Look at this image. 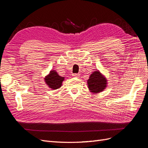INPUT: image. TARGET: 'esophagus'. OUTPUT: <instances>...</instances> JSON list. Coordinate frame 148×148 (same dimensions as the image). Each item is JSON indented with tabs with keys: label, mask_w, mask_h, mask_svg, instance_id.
<instances>
[{
	"label": "esophagus",
	"mask_w": 148,
	"mask_h": 148,
	"mask_svg": "<svg viewBox=\"0 0 148 148\" xmlns=\"http://www.w3.org/2000/svg\"><path fill=\"white\" fill-rule=\"evenodd\" d=\"M79 74H77V73H73V75H72V76L73 77H79Z\"/></svg>",
	"instance_id": "obj_1"
}]
</instances>
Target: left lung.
I'll use <instances>...</instances> for the list:
<instances>
[{
	"label": "left lung",
	"instance_id": "8db88e82",
	"mask_svg": "<svg viewBox=\"0 0 148 148\" xmlns=\"http://www.w3.org/2000/svg\"><path fill=\"white\" fill-rule=\"evenodd\" d=\"M89 90L93 94H97L103 91L107 86V80L99 70H96L89 76L87 81Z\"/></svg>",
	"mask_w": 148,
	"mask_h": 148
}]
</instances>
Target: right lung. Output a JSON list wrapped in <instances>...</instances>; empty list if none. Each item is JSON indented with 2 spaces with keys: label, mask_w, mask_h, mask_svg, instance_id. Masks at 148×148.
Here are the masks:
<instances>
[{
  "label": "right lung",
  "mask_w": 148,
  "mask_h": 148,
  "mask_svg": "<svg viewBox=\"0 0 148 148\" xmlns=\"http://www.w3.org/2000/svg\"><path fill=\"white\" fill-rule=\"evenodd\" d=\"M64 79V77H60L54 70L50 71L49 73L44 78V81L49 88L52 89H57L62 86Z\"/></svg>",
  "instance_id": "right-lung-1"
}]
</instances>
